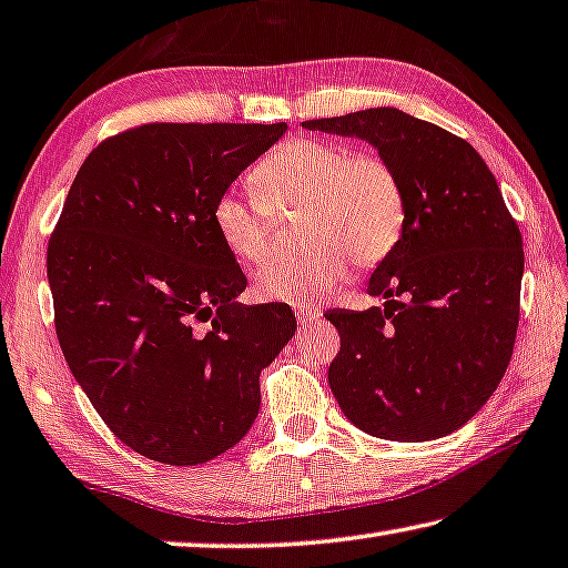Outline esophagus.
I'll return each instance as SVG.
<instances>
[{
  "instance_id": "esophagus-1",
  "label": "esophagus",
  "mask_w": 568,
  "mask_h": 568,
  "mask_svg": "<svg viewBox=\"0 0 568 568\" xmlns=\"http://www.w3.org/2000/svg\"><path fill=\"white\" fill-rule=\"evenodd\" d=\"M294 314H296V322H300V327H307L320 317L322 312L320 307H314V304H300V307H294Z\"/></svg>"
}]
</instances>
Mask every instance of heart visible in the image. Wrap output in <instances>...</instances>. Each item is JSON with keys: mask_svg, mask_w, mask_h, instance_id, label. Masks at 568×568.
I'll return each instance as SVG.
<instances>
[{"mask_svg": "<svg viewBox=\"0 0 568 568\" xmlns=\"http://www.w3.org/2000/svg\"><path fill=\"white\" fill-rule=\"evenodd\" d=\"M256 200L225 190L211 223L233 258L256 264L266 254L268 213L300 205V256L266 261L254 276L264 302L307 304L329 294L357 266H378L396 248L406 223V190L398 170L381 154H355L327 139H292L248 172Z\"/></svg>", "mask_w": 568, "mask_h": 568, "instance_id": "obj_1", "label": "heart"}]
</instances>
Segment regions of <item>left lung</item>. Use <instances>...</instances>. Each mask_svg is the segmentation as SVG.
<instances>
[{
	"label": "left lung",
	"instance_id": "8db88e82",
	"mask_svg": "<svg viewBox=\"0 0 568 568\" xmlns=\"http://www.w3.org/2000/svg\"><path fill=\"white\" fill-rule=\"evenodd\" d=\"M302 126L371 142L406 190L404 233L368 282L383 307L325 314L339 333L327 371L339 408L381 439L457 432L495 394L516 345V217L475 146L412 113L381 106Z\"/></svg>",
	"mask_w": 568,
	"mask_h": 568
}]
</instances>
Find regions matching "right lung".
<instances>
[{
    "label": "right lung",
    "mask_w": 568,
    "mask_h": 568,
    "mask_svg": "<svg viewBox=\"0 0 568 568\" xmlns=\"http://www.w3.org/2000/svg\"><path fill=\"white\" fill-rule=\"evenodd\" d=\"M284 132L154 121L103 139L68 190L48 241L60 351L146 459L203 465L239 444L261 371L294 335L286 304L235 302L246 274L211 223L215 197Z\"/></svg>",
    "instance_id": "add662e5"
}]
</instances>
